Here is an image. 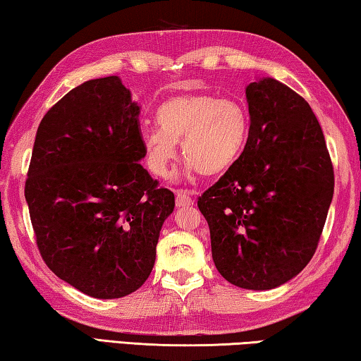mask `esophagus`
I'll list each match as a JSON object with an SVG mask.
<instances>
[{
    "label": "esophagus",
    "instance_id": "esophagus-1",
    "mask_svg": "<svg viewBox=\"0 0 361 361\" xmlns=\"http://www.w3.org/2000/svg\"><path fill=\"white\" fill-rule=\"evenodd\" d=\"M192 204H193L192 193H188L187 190L176 192V206L177 207H185V206H192Z\"/></svg>",
    "mask_w": 361,
    "mask_h": 361
}]
</instances>
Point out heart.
Here are the masks:
<instances>
[{"label": "heart", "instance_id": "1", "mask_svg": "<svg viewBox=\"0 0 361 361\" xmlns=\"http://www.w3.org/2000/svg\"><path fill=\"white\" fill-rule=\"evenodd\" d=\"M157 125L142 131V149L152 173L166 176L180 141L188 169L216 176L228 169L247 139L249 118L235 99L206 93L169 98L157 111Z\"/></svg>", "mask_w": 361, "mask_h": 361}]
</instances>
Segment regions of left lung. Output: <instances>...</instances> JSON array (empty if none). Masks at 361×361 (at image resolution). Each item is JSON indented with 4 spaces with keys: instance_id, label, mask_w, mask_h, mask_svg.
<instances>
[{
    "instance_id": "1",
    "label": "left lung",
    "mask_w": 361,
    "mask_h": 361,
    "mask_svg": "<svg viewBox=\"0 0 361 361\" xmlns=\"http://www.w3.org/2000/svg\"><path fill=\"white\" fill-rule=\"evenodd\" d=\"M250 128L243 154L198 198L212 260L233 286L276 288L317 249L334 192L324 131L307 101L276 79L245 88Z\"/></svg>"
}]
</instances>
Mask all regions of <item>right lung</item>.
I'll return each instance as SVG.
<instances>
[{"mask_svg": "<svg viewBox=\"0 0 361 361\" xmlns=\"http://www.w3.org/2000/svg\"><path fill=\"white\" fill-rule=\"evenodd\" d=\"M139 106L117 75L87 80L37 126L25 182L42 260L61 281L99 300L147 281L174 193L144 158Z\"/></svg>", "mask_w": 361, "mask_h": 361, "instance_id": "obj_1", "label": "right lung"}]
</instances>
